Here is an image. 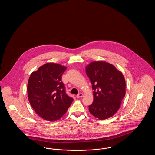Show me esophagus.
<instances>
[{
	"label": "esophagus",
	"instance_id": "1",
	"mask_svg": "<svg viewBox=\"0 0 155 155\" xmlns=\"http://www.w3.org/2000/svg\"><path fill=\"white\" fill-rule=\"evenodd\" d=\"M84 96V95L82 94V93H80V94H78L76 97H77V98H80V97H83Z\"/></svg>",
	"mask_w": 155,
	"mask_h": 155
}]
</instances>
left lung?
<instances>
[{"label":"left lung","instance_id":"8db88e82","mask_svg":"<svg viewBox=\"0 0 155 155\" xmlns=\"http://www.w3.org/2000/svg\"><path fill=\"white\" fill-rule=\"evenodd\" d=\"M86 73L94 90V102L89 112L96 118L104 120L117 111L125 94V81L123 74L105 61H94L86 67Z\"/></svg>","mask_w":155,"mask_h":155}]
</instances>
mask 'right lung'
Masks as SVG:
<instances>
[{
    "mask_svg": "<svg viewBox=\"0 0 155 155\" xmlns=\"http://www.w3.org/2000/svg\"><path fill=\"white\" fill-rule=\"evenodd\" d=\"M66 68L58 64L46 63L30 75L27 86L29 102L37 114L45 120H59L73 101L61 81Z\"/></svg>",
    "mask_w": 155,
    "mask_h": 155,
    "instance_id": "1",
    "label": "right lung"
}]
</instances>
